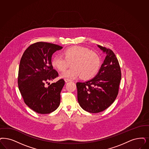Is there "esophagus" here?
Returning <instances> with one entry per match:
<instances>
[{
    "label": "esophagus",
    "instance_id": "34e87169",
    "mask_svg": "<svg viewBox=\"0 0 149 149\" xmlns=\"http://www.w3.org/2000/svg\"><path fill=\"white\" fill-rule=\"evenodd\" d=\"M64 80H65V82L66 83L68 82L71 81V80H70V79H67V78H65Z\"/></svg>",
    "mask_w": 149,
    "mask_h": 149
}]
</instances>
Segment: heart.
I'll use <instances>...</instances> for the list:
<instances>
[{
	"label": "heart",
	"instance_id": "b5f03b06",
	"mask_svg": "<svg viewBox=\"0 0 149 149\" xmlns=\"http://www.w3.org/2000/svg\"><path fill=\"white\" fill-rule=\"evenodd\" d=\"M63 55H56L51 61L52 66L58 71H63L72 64L70 68L60 74V77L69 79L81 76L83 79H89L95 77L101 66L100 56L87 48L74 46L67 49Z\"/></svg>",
	"mask_w": 149,
	"mask_h": 149
}]
</instances>
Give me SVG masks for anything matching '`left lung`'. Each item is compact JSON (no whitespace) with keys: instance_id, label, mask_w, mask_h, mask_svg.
I'll use <instances>...</instances> for the list:
<instances>
[{"instance_id":"obj_1","label":"left lung","mask_w":149,"mask_h":149,"mask_svg":"<svg viewBox=\"0 0 149 149\" xmlns=\"http://www.w3.org/2000/svg\"><path fill=\"white\" fill-rule=\"evenodd\" d=\"M97 46L106 55L99 72L92 79L76 83L79 104L92 113L104 110L114 102L121 80L120 68L114 52L100 45Z\"/></svg>"}]
</instances>
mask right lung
Listing matches in <instances>:
<instances>
[{
	"label": "right lung",
	"mask_w": 149,
	"mask_h": 149,
	"mask_svg": "<svg viewBox=\"0 0 149 149\" xmlns=\"http://www.w3.org/2000/svg\"><path fill=\"white\" fill-rule=\"evenodd\" d=\"M63 47L51 43L38 42L31 45L21 58L18 74V87L25 104L35 112L45 114L59 107L63 79L48 87L45 83L52 81L58 74L53 69L51 58L56 51Z\"/></svg>",
	"instance_id": "1"
}]
</instances>
